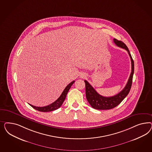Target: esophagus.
I'll return each mask as SVG.
<instances>
[{
  "label": "esophagus",
  "instance_id": "1",
  "mask_svg": "<svg viewBox=\"0 0 152 152\" xmlns=\"http://www.w3.org/2000/svg\"><path fill=\"white\" fill-rule=\"evenodd\" d=\"M85 77V75H82L81 77Z\"/></svg>",
  "mask_w": 152,
  "mask_h": 152
}]
</instances>
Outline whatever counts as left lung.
<instances>
[{
  "label": "left lung",
  "instance_id": "obj_1",
  "mask_svg": "<svg viewBox=\"0 0 152 152\" xmlns=\"http://www.w3.org/2000/svg\"><path fill=\"white\" fill-rule=\"evenodd\" d=\"M113 40L116 46L124 48L128 51L131 59L132 72L129 76L128 83L125 88L119 93L113 96L104 97L101 96L96 92V91L86 80L84 81V82L85 83L86 97L88 102L93 108L97 110H109L118 106L124 99L125 97L128 95L132 87L134 70L133 60L130 53L128 48L124 43L121 41H118L115 38H114Z\"/></svg>",
  "mask_w": 152,
  "mask_h": 152
}]
</instances>
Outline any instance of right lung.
<instances>
[{
	"label": "right lung",
	"mask_w": 152,
	"mask_h": 152,
	"mask_svg": "<svg viewBox=\"0 0 152 152\" xmlns=\"http://www.w3.org/2000/svg\"><path fill=\"white\" fill-rule=\"evenodd\" d=\"M75 83V81H72L71 83H69V84L64 88V91L61 94L60 96L58 98L57 100H56L55 102L52 103L51 104L46 106L43 107H37V106H33L31 104H29L30 106H32L33 109H36L38 111H42V112H48L51 111L55 110L56 109L60 108V106L62 105L64 101L66 95L67 94V92H69V88L72 85V84Z\"/></svg>",
	"instance_id": "add662e5"
}]
</instances>
